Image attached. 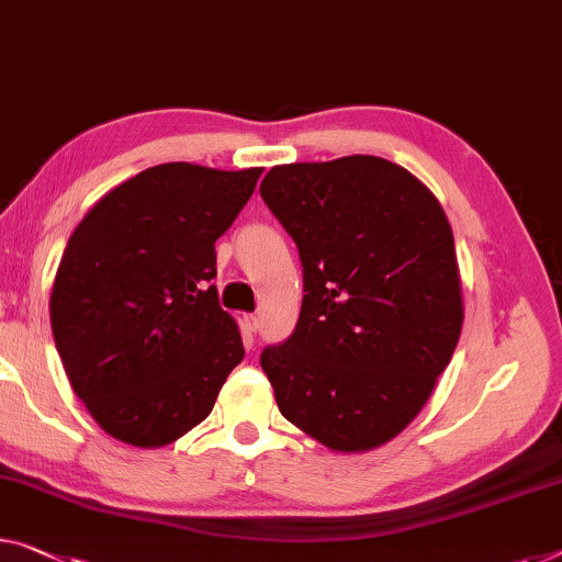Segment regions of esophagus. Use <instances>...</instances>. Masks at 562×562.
Wrapping results in <instances>:
<instances>
[{
    "label": "esophagus",
    "instance_id": "34e87169",
    "mask_svg": "<svg viewBox=\"0 0 562 562\" xmlns=\"http://www.w3.org/2000/svg\"><path fill=\"white\" fill-rule=\"evenodd\" d=\"M240 324H244V329L248 334H254L258 329V316L256 314H244V316H240Z\"/></svg>",
    "mask_w": 562,
    "mask_h": 562
}]
</instances>
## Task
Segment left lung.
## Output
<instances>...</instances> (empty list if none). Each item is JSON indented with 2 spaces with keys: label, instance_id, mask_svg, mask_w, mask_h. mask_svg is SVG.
<instances>
[{
  "label": "left lung",
  "instance_id": "obj_1",
  "mask_svg": "<svg viewBox=\"0 0 562 562\" xmlns=\"http://www.w3.org/2000/svg\"><path fill=\"white\" fill-rule=\"evenodd\" d=\"M261 198L296 240V331L261 353L276 404L334 452L402 435L462 334L452 226L435 193L376 155L273 166Z\"/></svg>",
  "mask_w": 562,
  "mask_h": 562
}]
</instances>
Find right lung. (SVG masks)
<instances>
[{"label":"right lung","instance_id":"right-lung-1","mask_svg":"<svg viewBox=\"0 0 562 562\" xmlns=\"http://www.w3.org/2000/svg\"><path fill=\"white\" fill-rule=\"evenodd\" d=\"M261 172L162 162L102 195L67 240L52 334L75 394L120 442H176L209 417L244 359L211 279L215 240Z\"/></svg>","mask_w":562,"mask_h":562}]
</instances>
